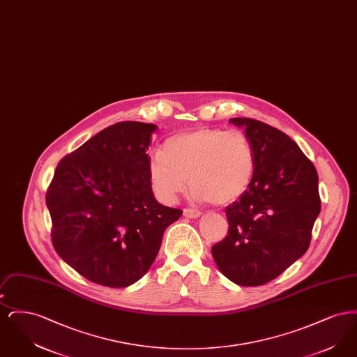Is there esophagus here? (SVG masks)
I'll list each match as a JSON object with an SVG mask.
<instances>
[{
    "label": "esophagus",
    "mask_w": 357,
    "mask_h": 357,
    "mask_svg": "<svg viewBox=\"0 0 357 357\" xmlns=\"http://www.w3.org/2000/svg\"><path fill=\"white\" fill-rule=\"evenodd\" d=\"M183 215L186 218H199L202 215V213L199 210H194V208H185Z\"/></svg>",
    "instance_id": "obj_1"
}]
</instances>
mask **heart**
<instances>
[{
  "mask_svg": "<svg viewBox=\"0 0 357 357\" xmlns=\"http://www.w3.org/2000/svg\"><path fill=\"white\" fill-rule=\"evenodd\" d=\"M255 153L242 131L198 127L170 136L149 163L156 198L172 204L188 183L198 201L227 204L252 183Z\"/></svg>",
  "mask_w": 357,
  "mask_h": 357,
  "instance_id": "obj_1",
  "label": "heart"
}]
</instances>
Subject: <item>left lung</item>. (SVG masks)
<instances>
[{"label":"left lung","mask_w":357,"mask_h":357,"mask_svg":"<svg viewBox=\"0 0 357 357\" xmlns=\"http://www.w3.org/2000/svg\"><path fill=\"white\" fill-rule=\"evenodd\" d=\"M253 144L255 170L246 191L226 207L229 231L211 248L225 277L264 285L305 255L320 214L319 176L287 134L249 118H233Z\"/></svg>","instance_id":"8db88e82"}]
</instances>
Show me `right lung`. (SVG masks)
<instances>
[{
	"label": "right lung",
	"instance_id": "add662e5",
	"mask_svg": "<svg viewBox=\"0 0 357 357\" xmlns=\"http://www.w3.org/2000/svg\"><path fill=\"white\" fill-rule=\"evenodd\" d=\"M155 124L120 121L57 165L47 191L54 250L86 280L127 288L151 268L182 210L158 204L149 178Z\"/></svg>",
	"mask_w": 357,
	"mask_h": 357
}]
</instances>
